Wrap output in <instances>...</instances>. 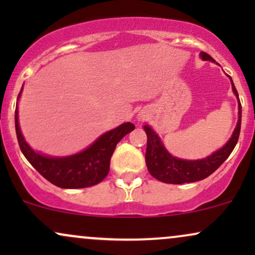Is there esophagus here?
Segmentation results:
<instances>
[{
  "label": "esophagus",
  "mask_w": 255,
  "mask_h": 255,
  "mask_svg": "<svg viewBox=\"0 0 255 255\" xmlns=\"http://www.w3.org/2000/svg\"><path fill=\"white\" fill-rule=\"evenodd\" d=\"M147 118V115H146V114L144 113V111H140L139 114H137L136 115V120H137V122H140V121H144V120Z\"/></svg>",
  "instance_id": "1"
}]
</instances>
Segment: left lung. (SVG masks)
I'll return each mask as SVG.
<instances>
[{"label":"left lung","mask_w":255,"mask_h":255,"mask_svg":"<svg viewBox=\"0 0 255 255\" xmlns=\"http://www.w3.org/2000/svg\"><path fill=\"white\" fill-rule=\"evenodd\" d=\"M200 58L203 61L215 60L206 52H200ZM231 81V89L234 95L238 98L239 103V120L233 135L223 147L213 152L210 156L203 158V159H181V158L174 157L168 152L163 145L162 140L158 134L148 125L144 126V130L147 135V147H146V165H147L150 174L157 180L165 183L182 184L189 182H197V181L204 180L207 176L215 172L224 163V160L230 156V153L238 144L240 129H241V103L239 99V93L235 89V85Z\"/></svg>","instance_id":"left-lung-1"}]
</instances>
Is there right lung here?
Instances as JSON below:
<instances>
[{
  "label": "right lung",
  "instance_id": "add662e5",
  "mask_svg": "<svg viewBox=\"0 0 255 255\" xmlns=\"http://www.w3.org/2000/svg\"><path fill=\"white\" fill-rule=\"evenodd\" d=\"M21 92L22 87L17 96V102ZM17 102L15 109V130L20 150L24 153L26 159L31 163V165L43 177L60 188H86L102 182L109 172L110 158L115 151L118 142L135 128L133 124L126 122L102 134L84 151L64 157L46 156L34 151L22 135L19 126V116H17L19 114Z\"/></svg>",
  "mask_w": 255,
  "mask_h": 255
}]
</instances>
